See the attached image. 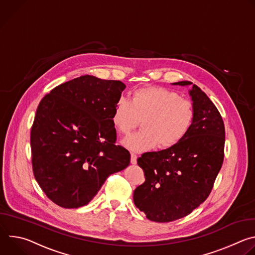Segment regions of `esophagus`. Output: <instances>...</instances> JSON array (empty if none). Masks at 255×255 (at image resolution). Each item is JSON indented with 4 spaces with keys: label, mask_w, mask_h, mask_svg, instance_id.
<instances>
[{
    "label": "esophagus",
    "mask_w": 255,
    "mask_h": 255,
    "mask_svg": "<svg viewBox=\"0 0 255 255\" xmlns=\"http://www.w3.org/2000/svg\"><path fill=\"white\" fill-rule=\"evenodd\" d=\"M131 163L132 164H136L137 163V155L134 153H131Z\"/></svg>",
    "instance_id": "34e87169"
}]
</instances>
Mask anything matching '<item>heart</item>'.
Returning a JSON list of instances; mask_svg holds the SVG:
<instances>
[{
	"label": "heart",
	"mask_w": 255,
	"mask_h": 255,
	"mask_svg": "<svg viewBox=\"0 0 255 255\" xmlns=\"http://www.w3.org/2000/svg\"><path fill=\"white\" fill-rule=\"evenodd\" d=\"M195 118V105L178 93L161 87H145L133 92L131 102L117 100L112 122L117 131L129 135L142 121L143 131L124 140V146L136 152L171 148L185 138Z\"/></svg>",
	"instance_id": "heart-1"
}]
</instances>
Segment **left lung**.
<instances>
[{"label": "left lung", "mask_w": 255, "mask_h": 255, "mask_svg": "<svg viewBox=\"0 0 255 255\" xmlns=\"http://www.w3.org/2000/svg\"><path fill=\"white\" fill-rule=\"evenodd\" d=\"M190 95L195 118L185 138L171 148L143 153L137 159L145 181L135 189L133 200L150 221L171 222L191 214L209 197L223 164L222 116L198 86H193Z\"/></svg>", "instance_id": "8db88e82"}]
</instances>
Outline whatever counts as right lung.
<instances>
[{"instance_id": "right-lung-1", "label": "right lung", "mask_w": 255, "mask_h": 255, "mask_svg": "<svg viewBox=\"0 0 255 255\" xmlns=\"http://www.w3.org/2000/svg\"><path fill=\"white\" fill-rule=\"evenodd\" d=\"M126 86L83 76L40 101L30 133L34 177L46 197L65 209L87 205L107 177L130 163L116 145L114 106Z\"/></svg>"}]
</instances>
